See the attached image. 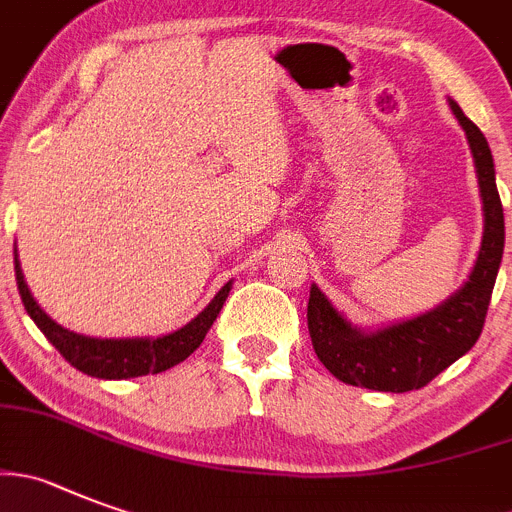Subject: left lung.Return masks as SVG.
<instances>
[{"instance_id":"1","label":"left lung","mask_w":512,"mask_h":512,"mask_svg":"<svg viewBox=\"0 0 512 512\" xmlns=\"http://www.w3.org/2000/svg\"><path fill=\"white\" fill-rule=\"evenodd\" d=\"M449 109L467 134V144L475 159L482 215H485L480 253L470 279L452 297L429 312L416 314L411 320L393 322L381 330H360L340 309H335V304L322 294L317 284H312L307 325L314 353L337 381L350 386L388 393L424 388L454 360L470 353L485 325L505 248L503 203L495 185V162L485 134L462 114L452 98H449Z\"/></svg>"}]
</instances>
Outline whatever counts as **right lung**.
Masks as SVG:
<instances>
[{
    "label": "right lung",
    "instance_id": "right-lung-1",
    "mask_svg": "<svg viewBox=\"0 0 512 512\" xmlns=\"http://www.w3.org/2000/svg\"><path fill=\"white\" fill-rule=\"evenodd\" d=\"M14 276H17V289H20L22 304H25L30 320L40 327V332L55 345L60 355L68 360L73 368L81 373L103 378V381H124V378H139L147 373H162L167 368H175L185 358H190L200 348L208 330L213 327L215 317L223 309L233 281H228L208 307L187 322L180 330L162 337H121V340H103V337L78 335L68 327L58 325L40 304L32 297L27 287L25 274H22L20 259H17V246H14Z\"/></svg>",
    "mask_w": 512,
    "mask_h": 512
}]
</instances>
